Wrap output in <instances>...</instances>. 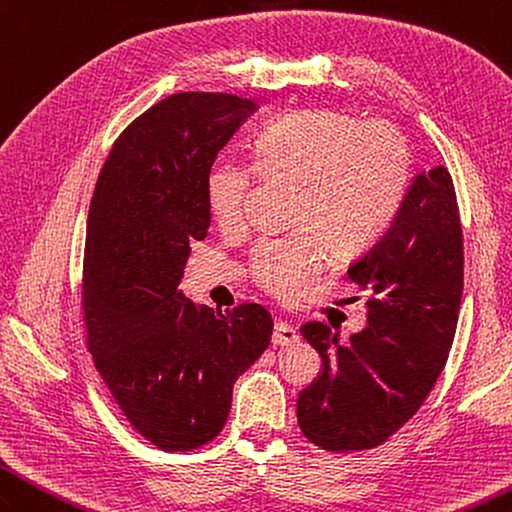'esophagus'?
I'll return each instance as SVG.
<instances>
[{"instance_id": "34e87169", "label": "esophagus", "mask_w": 512, "mask_h": 512, "mask_svg": "<svg viewBox=\"0 0 512 512\" xmlns=\"http://www.w3.org/2000/svg\"><path fill=\"white\" fill-rule=\"evenodd\" d=\"M271 342H274L276 346H291L298 342V331L287 322H278L274 326V335H271Z\"/></svg>"}]
</instances>
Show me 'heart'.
<instances>
[{"instance_id": "b5f03b06", "label": "heart", "mask_w": 512, "mask_h": 512, "mask_svg": "<svg viewBox=\"0 0 512 512\" xmlns=\"http://www.w3.org/2000/svg\"><path fill=\"white\" fill-rule=\"evenodd\" d=\"M252 164L221 157L206 173V203L221 227H236L256 173L293 184L287 236L263 238L249 269L267 293L293 302L320 274L326 243L352 254L399 212L410 186V149L385 120L344 109H302L267 122L252 138Z\"/></svg>"}]
</instances>
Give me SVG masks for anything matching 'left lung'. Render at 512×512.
<instances>
[{
  "label": "left lung",
  "instance_id": "obj_1",
  "mask_svg": "<svg viewBox=\"0 0 512 512\" xmlns=\"http://www.w3.org/2000/svg\"><path fill=\"white\" fill-rule=\"evenodd\" d=\"M370 289L368 326L346 346L322 322L300 328L322 372L298 396L313 445L346 453L383 445L434 388L456 335L464 249L456 188L445 166L423 170L388 230L348 267Z\"/></svg>",
  "mask_w": 512,
  "mask_h": 512
}]
</instances>
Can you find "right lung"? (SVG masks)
Segmentation results:
<instances>
[{
    "instance_id": "obj_1",
    "label": "right lung",
    "mask_w": 512,
    "mask_h": 512,
    "mask_svg": "<svg viewBox=\"0 0 512 512\" xmlns=\"http://www.w3.org/2000/svg\"><path fill=\"white\" fill-rule=\"evenodd\" d=\"M254 111L232 94L160 100L113 142L89 206L87 348L133 429L164 451L219 436L236 379L274 331L265 306L221 313L179 291L190 243L210 227L208 168Z\"/></svg>"
}]
</instances>
